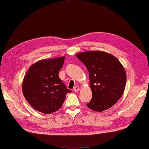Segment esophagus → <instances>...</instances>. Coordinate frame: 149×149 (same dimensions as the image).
Returning a JSON list of instances; mask_svg holds the SVG:
<instances>
[{"label":"esophagus","instance_id":"1","mask_svg":"<svg viewBox=\"0 0 149 149\" xmlns=\"http://www.w3.org/2000/svg\"><path fill=\"white\" fill-rule=\"evenodd\" d=\"M79 86H76L74 87V91L75 92H77V91H79Z\"/></svg>","mask_w":149,"mask_h":149}]
</instances>
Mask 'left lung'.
<instances>
[{"instance_id": "1", "label": "left lung", "mask_w": 149, "mask_h": 149, "mask_svg": "<svg viewBox=\"0 0 149 149\" xmlns=\"http://www.w3.org/2000/svg\"><path fill=\"white\" fill-rule=\"evenodd\" d=\"M76 56L89 73L92 97L87 107L102 112L114 105L123 95L127 81L121 63L112 55L100 51L83 52Z\"/></svg>"}]
</instances>
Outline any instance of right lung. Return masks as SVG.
Listing matches in <instances>:
<instances>
[{
    "instance_id": "obj_1",
    "label": "right lung",
    "mask_w": 149,
    "mask_h": 149,
    "mask_svg": "<svg viewBox=\"0 0 149 149\" xmlns=\"http://www.w3.org/2000/svg\"><path fill=\"white\" fill-rule=\"evenodd\" d=\"M65 57L39 61L29 68L22 83V92L31 106L49 114L59 110L65 101L66 88L59 77Z\"/></svg>"
}]
</instances>
